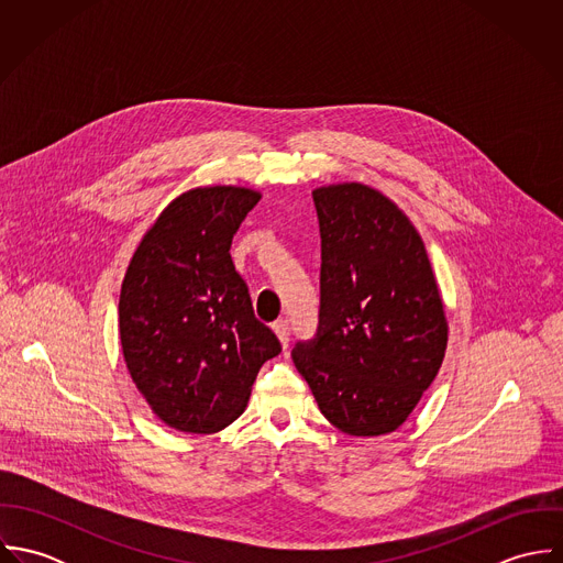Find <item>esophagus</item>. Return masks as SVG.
<instances>
[{"instance_id": "34e87169", "label": "esophagus", "mask_w": 563, "mask_h": 563, "mask_svg": "<svg viewBox=\"0 0 563 563\" xmlns=\"http://www.w3.org/2000/svg\"><path fill=\"white\" fill-rule=\"evenodd\" d=\"M273 331L277 333L282 346H288V340H290V322L286 319H279V321L273 322Z\"/></svg>"}]
</instances>
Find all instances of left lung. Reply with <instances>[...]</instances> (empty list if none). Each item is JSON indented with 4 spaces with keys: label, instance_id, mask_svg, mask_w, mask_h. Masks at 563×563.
Listing matches in <instances>:
<instances>
[{
    "label": "left lung",
    "instance_id": "left-lung-1",
    "mask_svg": "<svg viewBox=\"0 0 563 563\" xmlns=\"http://www.w3.org/2000/svg\"><path fill=\"white\" fill-rule=\"evenodd\" d=\"M321 228V308L292 362L322 416L349 435L399 429L435 379L449 324L424 242L364 184L312 192Z\"/></svg>",
    "mask_w": 563,
    "mask_h": 563
}]
</instances>
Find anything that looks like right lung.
Returning a JSON list of instances; mask_svg holds the SVG:
<instances>
[{
    "mask_svg": "<svg viewBox=\"0 0 563 563\" xmlns=\"http://www.w3.org/2000/svg\"><path fill=\"white\" fill-rule=\"evenodd\" d=\"M260 192L195 188L170 201L139 244L119 299L128 371L168 427L214 433L244 409L262 364L282 353L253 314L230 255Z\"/></svg>",
    "mask_w": 563,
    "mask_h": 563,
    "instance_id": "obj_1",
    "label": "right lung"
}]
</instances>
